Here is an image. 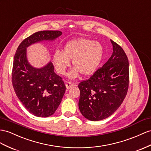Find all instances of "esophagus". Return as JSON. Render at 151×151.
<instances>
[{
  "label": "esophagus",
  "mask_w": 151,
  "mask_h": 151,
  "mask_svg": "<svg viewBox=\"0 0 151 151\" xmlns=\"http://www.w3.org/2000/svg\"><path fill=\"white\" fill-rule=\"evenodd\" d=\"M65 87H66L67 89H69V88H71L73 87V84L71 82H67L65 83Z\"/></svg>",
  "instance_id": "34e87169"
}]
</instances>
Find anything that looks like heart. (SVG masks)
I'll use <instances>...</instances> for the list:
<instances>
[{
    "instance_id": "obj_1",
    "label": "heart",
    "mask_w": 151,
    "mask_h": 151,
    "mask_svg": "<svg viewBox=\"0 0 151 151\" xmlns=\"http://www.w3.org/2000/svg\"><path fill=\"white\" fill-rule=\"evenodd\" d=\"M103 47L98 41L89 39L78 38L68 42L64 46L63 52L54 53L52 60L57 72L64 75L67 68L72 60L74 65L68 76L75 78L82 73L84 76H88L97 71L103 56Z\"/></svg>"
}]
</instances>
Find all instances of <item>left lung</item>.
I'll use <instances>...</instances> for the list:
<instances>
[{
	"label": "left lung",
	"mask_w": 151,
	"mask_h": 151,
	"mask_svg": "<svg viewBox=\"0 0 151 151\" xmlns=\"http://www.w3.org/2000/svg\"><path fill=\"white\" fill-rule=\"evenodd\" d=\"M110 59L87 80L78 84V106L84 117L92 121L105 119L121 106L129 87V62L124 50L110 40Z\"/></svg>",
	"instance_id": "left-lung-1"
}]
</instances>
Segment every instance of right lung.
<instances>
[{"label": "right lung", "instance_id": "1", "mask_svg": "<svg viewBox=\"0 0 151 151\" xmlns=\"http://www.w3.org/2000/svg\"><path fill=\"white\" fill-rule=\"evenodd\" d=\"M62 35L59 30H43L27 37L18 46L14 55L12 83L18 98L30 114L47 117L53 115L63 98L65 86L54 72L50 62L44 67L34 68L27 59V48L42 41H53Z\"/></svg>", "mask_w": 151, "mask_h": 151}]
</instances>
